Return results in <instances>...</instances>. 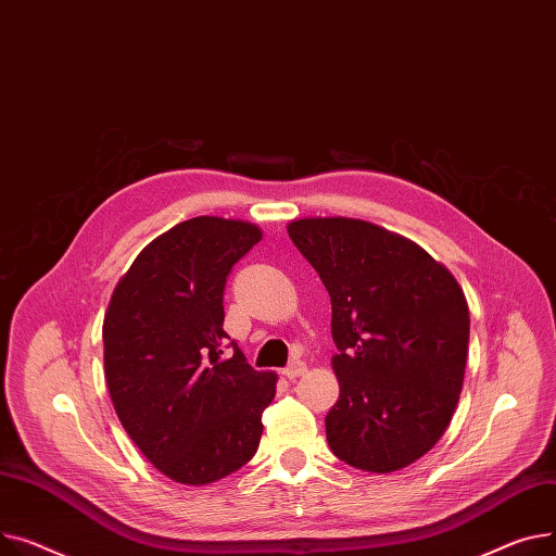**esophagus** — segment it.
Wrapping results in <instances>:
<instances>
[{"label": "esophagus", "mask_w": 556, "mask_h": 556, "mask_svg": "<svg viewBox=\"0 0 556 556\" xmlns=\"http://www.w3.org/2000/svg\"><path fill=\"white\" fill-rule=\"evenodd\" d=\"M305 370H307V364L301 362V358H296V362H291V364L282 370V375H285L287 379H296V377L305 375Z\"/></svg>", "instance_id": "obj_1"}]
</instances>
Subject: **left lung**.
I'll return each mask as SVG.
<instances>
[{
  "mask_svg": "<svg viewBox=\"0 0 556 556\" xmlns=\"http://www.w3.org/2000/svg\"><path fill=\"white\" fill-rule=\"evenodd\" d=\"M287 233L332 301V453L372 473L413 465L460 400L469 307L458 280L419 244L364 219H293Z\"/></svg>",
  "mask_w": 556,
  "mask_h": 556,
  "instance_id": "8db88e82",
  "label": "left lung"
}]
</instances>
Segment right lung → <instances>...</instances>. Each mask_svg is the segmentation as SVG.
Instances as JSON below:
<instances>
[{"label":"right lung","instance_id":"obj_1","mask_svg":"<svg viewBox=\"0 0 556 556\" xmlns=\"http://www.w3.org/2000/svg\"><path fill=\"white\" fill-rule=\"evenodd\" d=\"M263 240L255 224L192 217L152 240L118 280L103 323L114 410L175 482L208 484L244 467L276 395L224 332L226 276Z\"/></svg>","mask_w":556,"mask_h":556}]
</instances>
